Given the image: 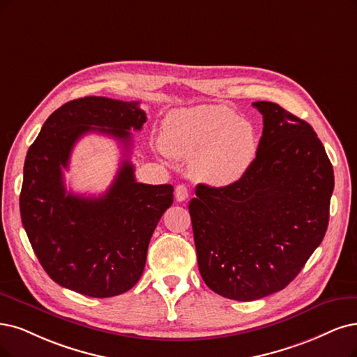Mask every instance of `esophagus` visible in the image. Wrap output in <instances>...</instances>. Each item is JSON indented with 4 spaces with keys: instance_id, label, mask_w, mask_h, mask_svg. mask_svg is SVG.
Here are the masks:
<instances>
[{
    "instance_id": "esophagus-1",
    "label": "esophagus",
    "mask_w": 357,
    "mask_h": 357,
    "mask_svg": "<svg viewBox=\"0 0 357 357\" xmlns=\"http://www.w3.org/2000/svg\"><path fill=\"white\" fill-rule=\"evenodd\" d=\"M175 197L178 202H185L188 199V188L185 185H178L175 188Z\"/></svg>"
}]
</instances>
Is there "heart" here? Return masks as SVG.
<instances>
[{
	"label": "heart",
	"instance_id": "heart-1",
	"mask_svg": "<svg viewBox=\"0 0 357 357\" xmlns=\"http://www.w3.org/2000/svg\"><path fill=\"white\" fill-rule=\"evenodd\" d=\"M163 144L172 154L192 157V176L216 188L241 181L259 149L255 126L227 105L170 112L163 121Z\"/></svg>",
	"mask_w": 357,
	"mask_h": 357
}]
</instances>
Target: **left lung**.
I'll return each instance as SVG.
<instances>
[{
  "label": "left lung",
  "instance_id": "1",
  "mask_svg": "<svg viewBox=\"0 0 357 357\" xmlns=\"http://www.w3.org/2000/svg\"><path fill=\"white\" fill-rule=\"evenodd\" d=\"M263 134L252 167L231 187L199 183L190 202L199 269L231 300L281 291L322 243L334 170L313 128L271 101H256Z\"/></svg>",
  "mask_w": 357,
  "mask_h": 357
}]
</instances>
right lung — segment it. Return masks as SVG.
I'll use <instances>...</instances> for the list:
<instances>
[{
	"mask_svg": "<svg viewBox=\"0 0 357 357\" xmlns=\"http://www.w3.org/2000/svg\"><path fill=\"white\" fill-rule=\"evenodd\" d=\"M147 121L138 101L84 97L52 113L26 154L20 216L33 252L50 278L89 297L126 293L141 278L151 235L174 203V187L137 182L128 154L130 129ZM88 131L116 137L123 161L102 196L68 193L62 169Z\"/></svg>",
	"mask_w": 357,
	"mask_h": 357,
	"instance_id": "1",
	"label": "right lung"
}]
</instances>
